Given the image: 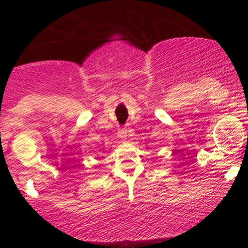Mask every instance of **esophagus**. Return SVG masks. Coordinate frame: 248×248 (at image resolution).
<instances>
[{
  "mask_svg": "<svg viewBox=\"0 0 248 248\" xmlns=\"http://www.w3.org/2000/svg\"><path fill=\"white\" fill-rule=\"evenodd\" d=\"M118 137L122 140H126V138H128V131H126L125 129H120V130L118 131Z\"/></svg>",
  "mask_w": 248,
  "mask_h": 248,
  "instance_id": "34e87169",
  "label": "esophagus"
}]
</instances>
